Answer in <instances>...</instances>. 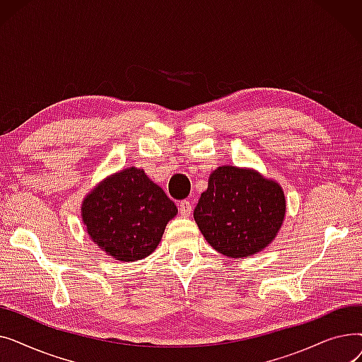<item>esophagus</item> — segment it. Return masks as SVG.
Masks as SVG:
<instances>
[{
  "label": "esophagus",
  "mask_w": 362,
  "mask_h": 362,
  "mask_svg": "<svg viewBox=\"0 0 362 362\" xmlns=\"http://www.w3.org/2000/svg\"><path fill=\"white\" fill-rule=\"evenodd\" d=\"M179 213L183 216V217H189L192 214V204L189 201H182L179 204Z\"/></svg>",
  "instance_id": "1"
}]
</instances>
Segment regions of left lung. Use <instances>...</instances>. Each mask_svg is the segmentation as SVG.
I'll use <instances>...</instances> for the list:
<instances>
[{
  "instance_id": "1",
  "label": "left lung",
  "mask_w": 362,
  "mask_h": 362,
  "mask_svg": "<svg viewBox=\"0 0 362 362\" xmlns=\"http://www.w3.org/2000/svg\"><path fill=\"white\" fill-rule=\"evenodd\" d=\"M284 216L283 187L254 168L236 165L213 171L194 211L205 240L229 258L252 257L267 248Z\"/></svg>"
}]
</instances>
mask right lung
Masks as SVG:
<instances>
[{
    "label": "right lung",
    "mask_w": 362,
    "mask_h": 362,
    "mask_svg": "<svg viewBox=\"0 0 362 362\" xmlns=\"http://www.w3.org/2000/svg\"><path fill=\"white\" fill-rule=\"evenodd\" d=\"M82 221L90 240L108 257L130 262L156 251L177 208L142 168L112 173L86 194Z\"/></svg>",
    "instance_id": "1"
}]
</instances>
